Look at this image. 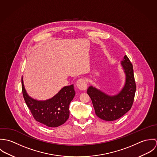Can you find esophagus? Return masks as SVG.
<instances>
[{
	"label": "esophagus",
	"instance_id": "obj_1",
	"mask_svg": "<svg viewBox=\"0 0 157 157\" xmlns=\"http://www.w3.org/2000/svg\"><path fill=\"white\" fill-rule=\"evenodd\" d=\"M76 85L77 88L80 90H86L87 88V82L83 78H80L77 81Z\"/></svg>",
	"mask_w": 157,
	"mask_h": 157
}]
</instances>
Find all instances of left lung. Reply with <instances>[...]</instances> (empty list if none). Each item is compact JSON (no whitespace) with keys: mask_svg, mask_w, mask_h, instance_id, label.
<instances>
[{"mask_svg":"<svg viewBox=\"0 0 157 157\" xmlns=\"http://www.w3.org/2000/svg\"><path fill=\"white\" fill-rule=\"evenodd\" d=\"M121 65L126 74V82L118 94L111 96L92 86L87 90L95 114L103 120L113 121L120 118L131 109L134 103L136 91L134 69L126 55Z\"/></svg>","mask_w":157,"mask_h":157,"instance_id":"1","label":"left lung"}]
</instances>
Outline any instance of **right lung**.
Instances as JSON below:
<instances>
[{
	"label": "right lung",
	"mask_w": 157,
	"mask_h": 157,
	"mask_svg": "<svg viewBox=\"0 0 157 157\" xmlns=\"http://www.w3.org/2000/svg\"><path fill=\"white\" fill-rule=\"evenodd\" d=\"M25 101L34 119L48 127L56 128L64 124L69 116V106L75 96L74 85L63 87L52 98L38 101L30 97L25 89L22 77Z\"/></svg>",
	"instance_id": "obj_1"
}]
</instances>
